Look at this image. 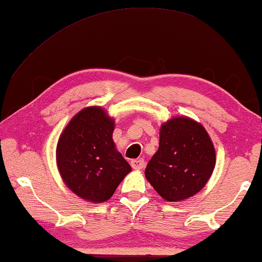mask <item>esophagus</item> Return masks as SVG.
<instances>
[{
	"label": "esophagus",
	"mask_w": 262,
	"mask_h": 262,
	"mask_svg": "<svg viewBox=\"0 0 262 262\" xmlns=\"http://www.w3.org/2000/svg\"><path fill=\"white\" fill-rule=\"evenodd\" d=\"M131 166L134 169H143L145 167V162L143 159H136L131 161Z\"/></svg>",
	"instance_id": "esophagus-1"
}]
</instances>
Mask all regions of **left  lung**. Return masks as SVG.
<instances>
[{
    "mask_svg": "<svg viewBox=\"0 0 262 262\" xmlns=\"http://www.w3.org/2000/svg\"><path fill=\"white\" fill-rule=\"evenodd\" d=\"M216 166V150L205 127L188 117L161 125L159 150L145 178L166 202H182L202 191Z\"/></svg>",
    "mask_w": 262,
    "mask_h": 262,
    "instance_id": "obj_1",
    "label": "left lung"
}]
</instances>
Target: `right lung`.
Masks as SVG:
<instances>
[{
	"mask_svg": "<svg viewBox=\"0 0 262 262\" xmlns=\"http://www.w3.org/2000/svg\"><path fill=\"white\" fill-rule=\"evenodd\" d=\"M114 119L102 107H84L59 136L56 162L67 187L89 203L107 202L130 164L113 142Z\"/></svg>",
	"mask_w": 262,
	"mask_h": 262,
	"instance_id": "add662e5",
	"label": "right lung"
}]
</instances>
